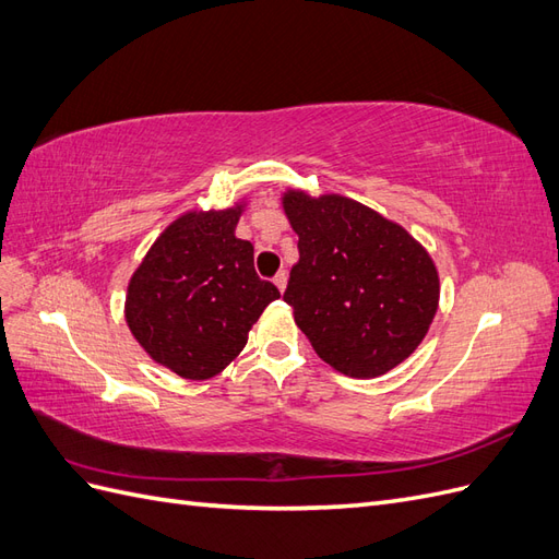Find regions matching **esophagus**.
Masks as SVG:
<instances>
[{
    "mask_svg": "<svg viewBox=\"0 0 559 559\" xmlns=\"http://www.w3.org/2000/svg\"><path fill=\"white\" fill-rule=\"evenodd\" d=\"M286 280H289V275H286V270H280V273L273 277V282H275V286H277L280 292L286 289Z\"/></svg>",
    "mask_w": 559,
    "mask_h": 559,
    "instance_id": "1",
    "label": "esophagus"
}]
</instances>
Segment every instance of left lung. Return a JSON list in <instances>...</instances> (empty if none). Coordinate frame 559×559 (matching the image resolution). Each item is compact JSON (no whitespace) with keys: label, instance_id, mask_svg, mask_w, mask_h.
Masks as SVG:
<instances>
[{"label":"left lung","instance_id":"1","mask_svg":"<svg viewBox=\"0 0 559 559\" xmlns=\"http://www.w3.org/2000/svg\"><path fill=\"white\" fill-rule=\"evenodd\" d=\"M300 259L284 300L314 352L349 378H378L425 341L438 308L429 253L401 226L343 195H284Z\"/></svg>","mask_w":559,"mask_h":559}]
</instances>
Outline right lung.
<instances>
[{"instance_id":"right-lung-1","label":"right lung","mask_w":559,"mask_h":559,"mask_svg":"<svg viewBox=\"0 0 559 559\" xmlns=\"http://www.w3.org/2000/svg\"><path fill=\"white\" fill-rule=\"evenodd\" d=\"M240 207L189 212L154 242L128 284L126 319L148 357L186 380H207L238 357L249 329L280 298L235 238Z\"/></svg>"}]
</instances>
